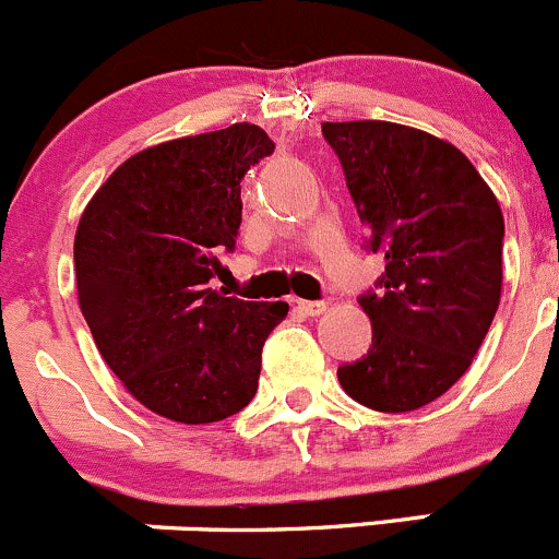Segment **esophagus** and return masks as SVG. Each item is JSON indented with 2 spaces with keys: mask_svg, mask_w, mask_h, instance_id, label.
Instances as JSON below:
<instances>
[{
  "mask_svg": "<svg viewBox=\"0 0 559 559\" xmlns=\"http://www.w3.org/2000/svg\"><path fill=\"white\" fill-rule=\"evenodd\" d=\"M296 307H299V310L305 312V316L316 318V316H323L329 305H326V301H301V299H296Z\"/></svg>",
  "mask_w": 559,
  "mask_h": 559,
  "instance_id": "1",
  "label": "esophagus"
}]
</instances>
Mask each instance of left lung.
<instances>
[{"mask_svg": "<svg viewBox=\"0 0 559 559\" xmlns=\"http://www.w3.org/2000/svg\"><path fill=\"white\" fill-rule=\"evenodd\" d=\"M368 249L386 269L359 296L373 323L340 386L362 406L423 408L469 370L502 294L504 219L497 197L450 142L386 120L323 123Z\"/></svg>", "mask_w": 559, "mask_h": 559, "instance_id": "8db88e82", "label": "left lung"}]
</instances>
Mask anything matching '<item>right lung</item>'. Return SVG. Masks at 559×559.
Segmentation results:
<instances>
[{
    "instance_id": "obj_1",
    "label": "right lung",
    "mask_w": 559,
    "mask_h": 559,
    "mask_svg": "<svg viewBox=\"0 0 559 559\" xmlns=\"http://www.w3.org/2000/svg\"><path fill=\"white\" fill-rule=\"evenodd\" d=\"M274 153L260 126L162 142L106 178L73 241L79 307L104 362L145 408L219 423L258 392L260 354L285 301L211 288L236 249L241 180Z\"/></svg>"
}]
</instances>
